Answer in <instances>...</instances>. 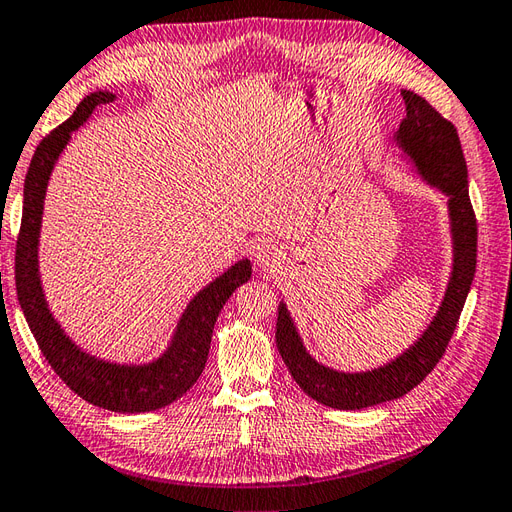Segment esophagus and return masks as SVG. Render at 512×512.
<instances>
[{
  "label": "esophagus",
  "instance_id": "obj_1",
  "mask_svg": "<svg viewBox=\"0 0 512 512\" xmlns=\"http://www.w3.org/2000/svg\"><path fill=\"white\" fill-rule=\"evenodd\" d=\"M277 255H279V253H277L272 246H261L259 253H257V264H259V268H264V270L275 268Z\"/></svg>",
  "mask_w": 512,
  "mask_h": 512
}]
</instances>
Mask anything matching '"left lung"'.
<instances>
[{"label":"left lung","mask_w":512,"mask_h":512,"mask_svg":"<svg viewBox=\"0 0 512 512\" xmlns=\"http://www.w3.org/2000/svg\"><path fill=\"white\" fill-rule=\"evenodd\" d=\"M401 93L408 113L397 130V144L419 165L425 181L449 196L454 272H451L441 310L419 342L399 355L395 362L368 373H338L318 364L305 351L285 305H279L277 349L285 366L303 392L336 410H362L403 397L434 371L454 336L475 275V261H478L475 259L478 257V220L471 207L467 161L462 154L458 130L421 95L408 89Z\"/></svg>","instance_id":"obj_1"}]
</instances>
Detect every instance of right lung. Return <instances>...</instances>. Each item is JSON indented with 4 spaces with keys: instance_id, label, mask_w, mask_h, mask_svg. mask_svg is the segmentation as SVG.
I'll return each instance as SVG.
<instances>
[{
    "instance_id": "right-lung-1",
    "label": "right lung",
    "mask_w": 512,
    "mask_h": 512,
    "mask_svg": "<svg viewBox=\"0 0 512 512\" xmlns=\"http://www.w3.org/2000/svg\"><path fill=\"white\" fill-rule=\"evenodd\" d=\"M115 95L98 91L82 100L67 122L45 135L30 161L23 183V213L15 251L17 299L28 320V327L37 340L47 364L54 373L93 406L111 412H152L170 406L196 384L205 368L213 325L229 296L251 279V261H237L224 275L200 290L176 327L172 344L159 360L144 366H120L91 358L71 342L61 325L47 310L39 281V231L43 216V198L47 178L58 154L67 146L69 135L89 120L95 106L113 102Z\"/></svg>"
}]
</instances>
